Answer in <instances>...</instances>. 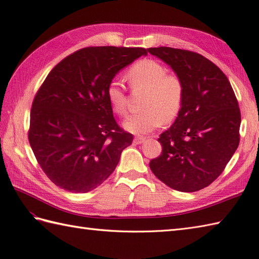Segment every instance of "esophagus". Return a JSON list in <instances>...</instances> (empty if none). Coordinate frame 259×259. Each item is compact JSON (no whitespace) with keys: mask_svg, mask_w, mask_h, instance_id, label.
Returning a JSON list of instances; mask_svg holds the SVG:
<instances>
[{"mask_svg":"<svg viewBox=\"0 0 259 259\" xmlns=\"http://www.w3.org/2000/svg\"><path fill=\"white\" fill-rule=\"evenodd\" d=\"M145 137H143V136H136L135 138H134V143L136 144V145H139V144H143L144 142H145Z\"/></svg>","mask_w":259,"mask_h":259,"instance_id":"esophagus-1","label":"esophagus"}]
</instances>
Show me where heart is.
Returning a JSON list of instances; mask_svg holds the SVG:
<instances>
[{
	"label": "heart",
	"instance_id": "b5f03b06",
	"mask_svg": "<svg viewBox=\"0 0 259 259\" xmlns=\"http://www.w3.org/2000/svg\"><path fill=\"white\" fill-rule=\"evenodd\" d=\"M127 80L133 90H145L144 111L131 115L124 127L134 134H147L161 126L163 121L169 122L178 115L184 101V84L176 74L166 73L159 61L142 59L127 71ZM107 97L113 111L126 114V94L119 81L108 85Z\"/></svg>",
	"mask_w": 259,
	"mask_h": 259
}]
</instances>
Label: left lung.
I'll return each mask as SVG.
<instances>
[{"label": "left lung", "instance_id": "obj_1", "mask_svg": "<svg viewBox=\"0 0 259 259\" xmlns=\"http://www.w3.org/2000/svg\"><path fill=\"white\" fill-rule=\"evenodd\" d=\"M184 84V101L171 126L158 139L162 153L149 163L174 190L194 192L223 173L240 143L241 112L228 77L202 55L150 48Z\"/></svg>", "mask_w": 259, "mask_h": 259}]
</instances>
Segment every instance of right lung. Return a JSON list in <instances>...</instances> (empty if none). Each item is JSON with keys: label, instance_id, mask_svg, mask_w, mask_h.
I'll list each match as a JSON object with an SVG mask.
<instances>
[{"label": "right lung", "instance_id": "1", "mask_svg": "<svg viewBox=\"0 0 259 259\" xmlns=\"http://www.w3.org/2000/svg\"><path fill=\"white\" fill-rule=\"evenodd\" d=\"M143 55L147 50L142 48H85L55 66L38 89L29 143L46 176L61 189H95L132 144L133 135L114 120L107 89L121 69Z\"/></svg>", "mask_w": 259, "mask_h": 259}]
</instances>
